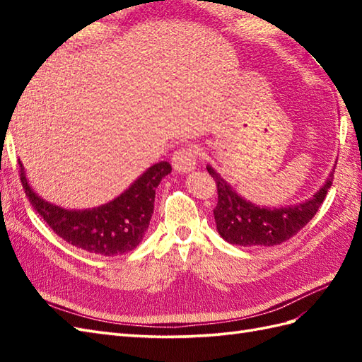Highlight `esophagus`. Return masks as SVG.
Here are the masks:
<instances>
[{
    "label": "esophagus",
    "instance_id": "obj_1",
    "mask_svg": "<svg viewBox=\"0 0 362 362\" xmlns=\"http://www.w3.org/2000/svg\"><path fill=\"white\" fill-rule=\"evenodd\" d=\"M171 161H173V168L177 173L185 174V173L193 171L197 165V151L194 148H191V146L177 149L173 153Z\"/></svg>",
    "mask_w": 362,
    "mask_h": 362
}]
</instances>
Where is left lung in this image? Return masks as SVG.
I'll return each instance as SVG.
<instances>
[{"label": "left lung", "instance_id": "left-lung-1", "mask_svg": "<svg viewBox=\"0 0 362 362\" xmlns=\"http://www.w3.org/2000/svg\"><path fill=\"white\" fill-rule=\"evenodd\" d=\"M336 168V166H334ZM218 188V204L213 214L218 233L236 245H276L298 233L317 213L319 206L332 188L334 169L313 197L305 202L281 209H266L245 201L214 171L206 166Z\"/></svg>", "mask_w": 362, "mask_h": 362}]
</instances>
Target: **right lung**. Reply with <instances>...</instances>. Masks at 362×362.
<instances>
[{
    "instance_id": "add662e5",
    "label": "right lung",
    "mask_w": 362,
    "mask_h": 362,
    "mask_svg": "<svg viewBox=\"0 0 362 362\" xmlns=\"http://www.w3.org/2000/svg\"><path fill=\"white\" fill-rule=\"evenodd\" d=\"M18 165L21 185L30 205L52 232L74 247L101 257L122 255L141 243L153 213L156 188L171 173V165L160 161L112 202L90 210H65L37 196L29 185L21 161Z\"/></svg>"
}]
</instances>
